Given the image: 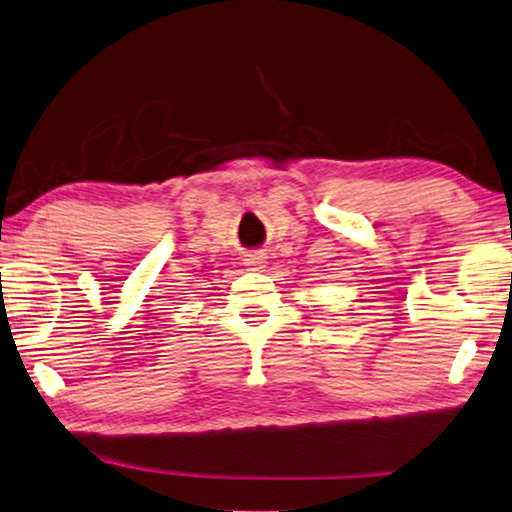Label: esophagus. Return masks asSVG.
<instances>
[{"instance_id":"esophagus-1","label":"esophagus","mask_w":512,"mask_h":512,"mask_svg":"<svg viewBox=\"0 0 512 512\" xmlns=\"http://www.w3.org/2000/svg\"><path fill=\"white\" fill-rule=\"evenodd\" d=\"M243 264H246L248 271H262L266 266V255L262 250H253V253H248L246 259H243Z\"/></svg>"}]
</instances>
